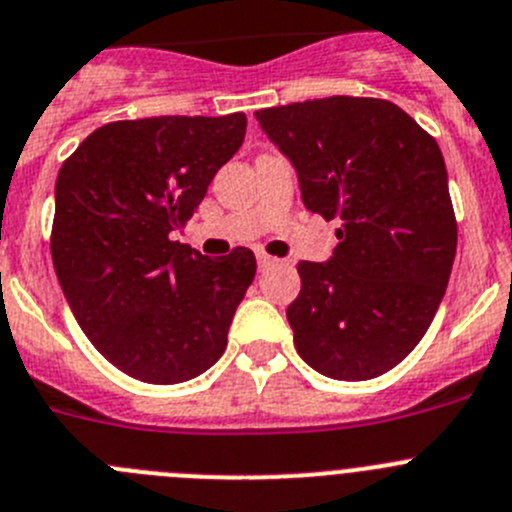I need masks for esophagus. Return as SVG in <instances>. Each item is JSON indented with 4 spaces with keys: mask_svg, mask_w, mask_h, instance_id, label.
Instances as JSON below:
<instances>
[{
    "mask_svg": "<svg viewBox=\"0 0 512 512\" xmlns=\"http://www.w3.org/2000/svg\"><path fill=\"white\" fill-rule=\"evenodd\" d=\"M275 262H278L275 257L265 255V252H257V265H260V270H267V267H272Z\"/></svg>",
    "mask_w": 512,
    "mask_h": 512,
    "instance_id": "esophagus-1",
    "label": "esophagus"
}]
</instances>
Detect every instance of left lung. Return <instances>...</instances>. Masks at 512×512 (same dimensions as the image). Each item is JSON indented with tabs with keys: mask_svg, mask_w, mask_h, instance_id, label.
Here are the masks:
<instances>
[{
	"mask_svg": "<svg viewBox=\"0 0 512 512\" xmlns=\"http://www.w3.org/2000/svg\"><path fill=\"white\" fill-rule=\"evenodd\" d=\"M298 171L310 212L341 219L328 262H298L288 323L318 374H386L427 333L450 283L457 222L437 141L381 98H333L255 113Z\"/></svg>",
	"mask_w": 512,
	"mask_h": 512,
	"instance_id": "left-lung-1",
	"label": "left lung"
}]
</instances>
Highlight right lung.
I'll return each instance as SVG.
<instances>
[{"label": "right lung", "mask_w": 512, "mask_h": 512, "mask_svg": "<svg viewBox=\"0 0 512 512\" xmlns=\"http://www.w3.org/2000/svg\"><path fill=\"white\" fill-rule=\"evenodd\" d=\"M245 113L100 126L55 184L50 252L75 321L123 374L181 384L227 348L255 280L252 250L209 260L171 240L245 141Z\"/></svg>", "instance_id": "obj_1"}]
</instances>
